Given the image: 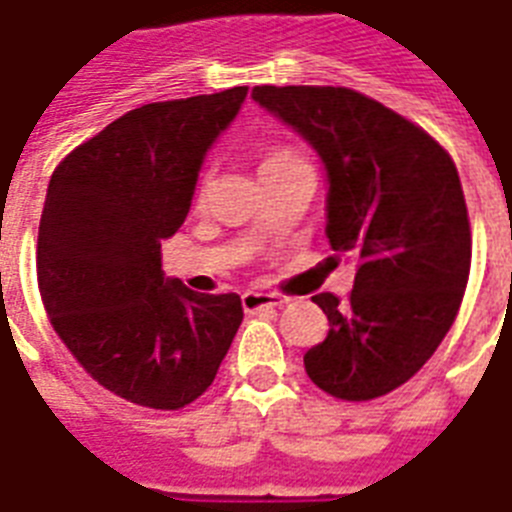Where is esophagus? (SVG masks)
<instances>
[{"label":"esophagus","mask_w":512,"mask_h":512,"mask_svg":"<svg viewBox=\"0 0 512 512\" xmlns=\"http://www.w3.org/2000/svg\"><path fill=\"white\" fill-rule=\"evenodd\" d=\"M285 304L283 296L267 291H245L243 293V310L245 312H261V310H280Z\"/></svg>","instance_id":"obj_1"}]
</instances>
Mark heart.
Segmentation results:
<instances>
[{"label":"heart","mask_w":512,"mask_h":512,"mask_svg":"<svg viewBox=\"0 0 512 512\" xmlns=\"http://www.w3.org/2000/svg\"><path fill=\"white\" fill-rule=\"evenodd\" d=\"M280 154H288V152H275L272 157H280ZM267 160H269V157H267ZM200 192H202V186H200Z\"/></svg>","instance_id":"heart-1"}]
</instances>
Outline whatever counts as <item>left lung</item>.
<instances>
[{
	"mask_svg": "<svg viewBox=\"0 0 512 512\" xmlns=\"http://www.w3.org/2000/svg\"><path fill=\"white\" fill-rule=\"evenodd\" d=\"M251 95L315 146L328 243L358 261L347 301L312 296L331 331L304 355L307 376L339 400L382 398L433 358L465 296L473 240L457 165L430 133L350 87Z\"/></svg>",
	"mask_w": 512,
	"mask_h": 512,
	"instance_id": "obj_1",
	"label": "left lung"
}]
</instances>
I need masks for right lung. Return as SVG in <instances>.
I'll return each instance as SVG.
<instances>
[{
	"label": "right lung",
	"mask_w": 512,
	"mask_h": 512,
	"mask_svg": "<svg viewBox=\"0 0 512 512\" xmlns=\"http://www.w3.org/2000/svg\"><path fill=\"white\" fill-rule=\"evenodd\" d=\"M248 87L138 106L53 170L37 283L55 334L95 382L176 411L216 379L243 323L237 293H194L162 272V240L192 205L205 152Z\"/></svg>",
	"instance_id": "1"
}]
</instances>
